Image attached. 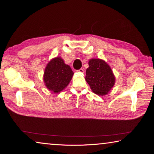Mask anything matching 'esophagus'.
<instances>
[{"mask_svg": "<svg viewBox=\"0 0 154 154\" xmlns=\"http://www.w3.org/2000/svg\"><path fill=\"white\" fill-rule=\"evenodd\" d=\"M76 71H77V72H80V73H84V70L83 68H80V69H79V70H77Z\"/></svg>", "mask_w": 154, "mask_h": 154, "instance_id": "obj_1", "label": "esophagus"}]
</instances>
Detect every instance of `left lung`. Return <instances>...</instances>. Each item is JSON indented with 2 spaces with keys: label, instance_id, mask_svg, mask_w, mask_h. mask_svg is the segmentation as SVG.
Instances as JSON below:
<instances>
[{
  "label": "left lung",
  "instance_id": "obj_1",
  "mask_svg": "<svg viewBox=\"0 0 154 154\" xmlns=\"http://www.w3.org/2000/svg\"><path fill=\"white\" fill-rule=\"evenodd\" d=\"M85 79L94 93L101 96L108 94L115 82L110 66L99 59H92L89 61Z\"/></svg>",
  "mask_w": 154,
  "mask_h": 154
}]
</instances>
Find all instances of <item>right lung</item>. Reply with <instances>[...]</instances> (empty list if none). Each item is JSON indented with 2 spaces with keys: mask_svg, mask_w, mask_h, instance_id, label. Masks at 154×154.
<instances>
[{
  "mask_svg": "<svg viewBox=\"0 0 154 154\" xmlns=\"http://www.w3.org/2000/svg\"><path fill=\"white\" fill-rule=\"evenodd\" d=\"M74 72L60 57H56L47 64L44 72V82L49 90L58 93L69 84Z\"/></svg>",
  "mask_w": 154,
  "mask_h": 154,
  "instance_id": "obj_1",
  "label": "right lung"
}]
</instances>
